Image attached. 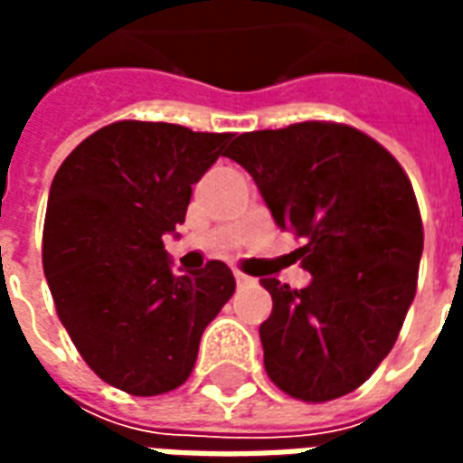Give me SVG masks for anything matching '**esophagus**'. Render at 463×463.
<instances>
[{"mask_svg": "<svg viewBox=\"0 0 463 463\" xmlns=\"http://www.w3.org/2000/svg\"><path fill=\"white\" fill-rule=\"evenodd\" d=\"M235 282H238V285H248V282H252V278L250 275H245V272L235 270Z\"/></svg>", "mask_w": 463, "mask_h": 463, "instance_id": "1", "label": "esophagus"}]
</instances>
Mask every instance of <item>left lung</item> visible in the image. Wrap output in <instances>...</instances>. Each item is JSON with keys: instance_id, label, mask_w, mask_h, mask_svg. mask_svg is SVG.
<instances>
[{"instance_id": "8db88e82", "label": "left lung", "mask_w": 463, "mask_h": 463, "mask_svg": "<svg viewBox=\"0 0 463 463\" xmlns=\"http://www.w3.org/2000/svg\"><path fill=\"white\" fill-rule=\"evenodd\" d=\"M228 158L250 173L312 280L290 290L262 278L272 312L260 325L268 377L290 397L354 392L387 357L414 292L424 231L407 173L352 126L305 121L241 133Z\"/></svg>"}]
</instances>
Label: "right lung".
Returning <instances> with one entry per match:
<instances>
[{
	"label": "right lung",
	"instance_id": "right-lung-1",
	"mask_svg": "<svg viewBox=\"0 0 463 463\" xmlns=\"http://www.w3.org/2000/svg\"><path fill=\"white\" fill-rule=\"evenodd\" d=\"M232 133L118 121L69 153L49 191L44 275L69 337L111 387L156 397L193 372L203 330L235 292L231 268L173 272L163 235Z\"/></svg>",
	"mask_w": 463,
	"mask_h": 463
}]
</instances>
